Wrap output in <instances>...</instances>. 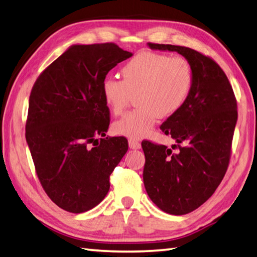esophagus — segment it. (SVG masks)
Here are the masks:
<instances>
[{"label": "esophagus", "instance_id": "1", "mask_svg": "<svg viewBox=\"0 0 257 257\" xmlns=\"http://www.w3.org/2000/svg\"><path fill=\"white\" fill-rule=\"evenodd\" d=\"M129 148L130 149H140L141 148V144L139 143L138 140H135V139H129Z\"/></svg>", "mask_w": 257, "mask_h": 257}]
</instances>
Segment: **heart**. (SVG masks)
<instances>
[{"label": "heart", "mask_w": 257, "mask_h": 257, "mask_svg": "<svg viewBox=\"0 0 257 257\" xmlns=\"http://www.w3.org/2000/svg\"><path fill=\"white\" fill-rule=\"evenodd\" d=\"M122 80L106 76L101 95L112 113L119 114L136 96L138 108L113 123V132L132 139L149 134L157 117L176 113L187 101L193 84V70L184 57L141 52L124 64Z\"/></svg>", "instance_id": "b5f03b06"}]
</instances>
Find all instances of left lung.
<instances>
[{"label": "left lung", "mask_w": 257, "mask_h": 257, "mask_svg": "<svg viewBox=\"0 0 257 257\" xmlns=\"http://www.w3.org/2000/svg\"><path fill=\"white\" fill-rule=\"evenodd\" d=\"M151 50L177 52L191 64L193 84L187 101L160 125L176 140L174 152L144 141V183L163 212L183 215L215 192L230 161L237 121L236 99L222 68L192 48L148 43Z\"/></svg>", "instance_id": "8db88e82"}]
</instances>
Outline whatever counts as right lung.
Masks as SVG:
<instances>
[{"mask_svg":"<svg viewBox=\"0 0 257 257\" xmlns=\"http://www.w3.org/2000/svg\"><path fill=\"white\" fill-rule=\"evenodd\" d=\"M132 56L113 43L72 45L33 86L26 141L43 189L65 211L99 204L128 150L124 137H106L110 120L101 81Z\"/></svg>","mask_w":257,"mask_h":257,"instance_id":"1","label":"right lung"}]
</instances>
